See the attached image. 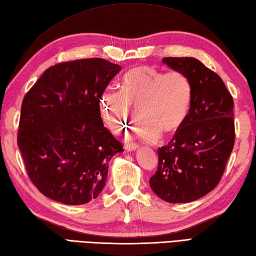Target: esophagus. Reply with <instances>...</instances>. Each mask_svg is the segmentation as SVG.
<instances>
[{
    "mask_svg": "<svg viewBox=\"0 0 256 256\" xmlns=\"http://www.w3.org/2000/svg\"><path fill=\"white\" fill-rule=\"evenodd\" d=\"M138 148H140V145L138 144H134V143H132V144H125V150H126L128 152H132V150H138Z\"/></svg>",
    "mask_w": 256,
    "mask_h": 256,
    "instance_id": "obj_1",
    "label": "esophagus"
}]
</instances>
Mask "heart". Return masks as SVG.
<instances>
[{
  "mask_svg": "<svg viewBox=\"0 0 256 256\" xmlns=\"http://www.w3.org/2000/svg\"><path fill=\"white\" fill-rule=\"evenodd\" d=\"M192 102V84L186 74L140 66L123 76L118 91L101 96L100 112L108 130L121 134L131 120L132 108H138L135 136L154 143L162 133L172 135L182 128Z\"/></svg>",
  "mask_w": 256,
  "mask_h": 256,
  "instance_id": "heart-1",
  "label": "heart"
}]
</instances>
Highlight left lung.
Instances as JSON below:
<instances>
[{"mask_svg": "<svg viewBox=\"0 0 256 256\" xmlns=\"http://www.w3.org/2000/svg\"><path fill=\"white\" fill-rule=\"evenodd\" d=\"M186 74L192 102L182 128L157 150L158 165L150 179L152 190L170 204H187L214 190L221 180L234 146L233 99L219 74L192 57L162 58Z\"/></svg>", "mask_w": 256, "mask_h": 256, "instance_id": "obj_1", "label": "left lung"}]
</instances>
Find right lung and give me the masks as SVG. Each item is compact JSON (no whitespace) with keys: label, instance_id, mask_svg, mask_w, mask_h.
<instances>
[{"label":"right lung","instance_id":"1","mask_svg":"<svg viewBox=\"0 0 256 256\" xmlns=\"http://www.w3.org/2000/svg\"><path fill=\"white\" fill-rule=\"evenodd\" d=\"M120 70L102 58L60 62L25 94L18 145L30 182L46 197L79 206L104 188L108 160L123 146L103 126L100 98Z\"/></svg>","mask_w":256,"mask_h":256}]
</instances>
